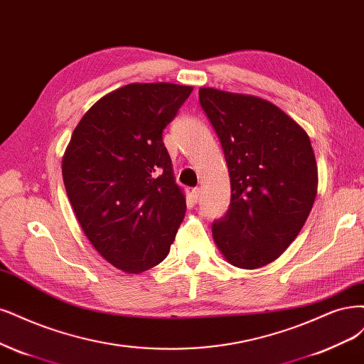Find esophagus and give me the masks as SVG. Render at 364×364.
<instances>
[{
    "label": "esophagus",
    "instance_id": "obj_1",
    "mask_svg": "<svg viewBox=\"0 0 364 364\" xmlns=\"http://www.w3.org/2000/svg\"><path fill=\"white\" fill-rule=\"evenodd\" d=\"M193 198H194V202H198V200H200V197H202V190H200V188L198 186H196L194 188V190H193Z\"/></svg>",
    "mask_w": 364,
    "mask_h": 364
}]
</instances>
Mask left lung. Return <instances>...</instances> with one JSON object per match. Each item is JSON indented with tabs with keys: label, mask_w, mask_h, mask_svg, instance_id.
Masks as SVG:
<instances>
[{
	"label": "left lung",
	"mask_w": 364,
	"mask_h": 364,
	"mask_svg": "<svg viewBox=\"0 0 364 364\" xmlns=\"http://www.w3.org/2000/svg\"><path fill=\"white\" fill-rule=\"evenodd\" d=\"M200 105L221 141L230 205L212 236L233 267L256 269L292 244L318 191L309 135L283 109L252 95L198 90Z\"/></svg>",
	"instance_id": "8db88e82"
}]
</instances>
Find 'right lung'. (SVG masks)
<instances>
[{
	"instance_id": "1",
	"label": "right lung",
	"mask_w": 364,
	"mask_h": 364,
	"mask_svg": "<svg viewBox=\"0 0 364 364\" xmlns=\"http://www.w3.org/2000/svg\"><path fill=\"white\" fill-rule=\"evenodd\" d=\"M191 85L128 84L105 95L75 128L61 162L75 215L96 252L123 272L166 259L185 217L162 131Z\"/></svg>"
}]
</instances>
